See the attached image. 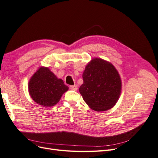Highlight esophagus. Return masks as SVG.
Instances as JSON below:
<instances>
[{
	"instance_id": "34e87169",
	"label": "esophagus",
	"mask_w": 158,
	"mask_h": 158,
	"mask_svg": "<svg viewBox=\"0 0 158 158\" xmlns=\"http://www.w3.org/2000/svg\"><path fill=\"white\" fill-rule=\"evenodd\" d=\"M70 88H71V89H73L74 91H77V89H78V85H71V86H70Z\"/></svg>"
}]
</instances>
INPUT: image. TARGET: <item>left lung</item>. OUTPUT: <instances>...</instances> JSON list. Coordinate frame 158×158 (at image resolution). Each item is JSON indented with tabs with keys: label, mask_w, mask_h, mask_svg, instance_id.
Segmentation results:
<instances>
[{
	"label": "left lung",
	"mask_w": 158,
	"mask_h": 158,
	"mask_svg": "<svg viewBox=\"0 0 158 158\" xmlns=\"http://www.w3.org/2000/svg\"><path fill=\"white\" fill-rule=\"evenodd\" d=\"M82 77L84 83L79 91L91 110L106 111L116 104L121 95L122 81L111 63L94 58L86 65Z\"/></svg>",
	"instance_id": "left-lung-1"
}]
</instances>
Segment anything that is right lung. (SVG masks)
I'll return each instance as SVG.
<instances>
[{
  "label": "right lung",
  "mask_w": 158,
  "mask_h": 158,
  "mask_svg": "<svg viewBox=\"0 0 158 158\" xmlns=\"http://www.w3.org/2000/svg\"><path fill=\"white\" fill-rule=\"evenodd\" d=\"M69 87L58 78L48 67H40L28 82V92L35 102L43 107L57 104Z\"/></svg>",
  "instance_id": "right-lung-1"
}]
</instances>
